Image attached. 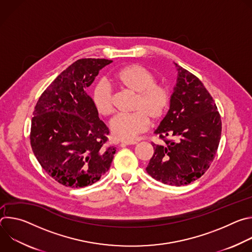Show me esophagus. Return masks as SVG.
I'll return each instance as SVG.
<instances>
[{
  "label": "esophagus",
  "mask_w": 252,
  "mask_h": 252,
  "mask_svg": "<svg viewBox=\"0 0 252 252\" xmlns=\"http://www.w3.org/2000/svg\"><path fill=\"white\" fill-rule=\"evenodd\" d=\"M136 141L134 140H124L121 142L122 146H132V145H136Z\"/></svg>",
  "instance_id": "34e87169"
}]
</instances>
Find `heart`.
<instances>
[{
  "instance_id": "1",
  "label": "heart",
  "mask_w": 252,
  "mask_h": 252,
  "mask_svg": "<svg viewBox=\"0 0 252 252\" xmlns=\"http://www.w3.org/2000/svg\"><path fill=\"white\" fill-rule=\"evenodd\" d=\"M114 82L121 88L135 94L133 113L118 115L110 123L112 135L118 139H133L148 129L152 122L160 121L170 103V92L162 84H158L156 76L140 64L126 65L114 74ZM95 111L100 116H110L114 112L113 94L109 87L99 84L92 95Z\"/></svg>"
}]
</instances>
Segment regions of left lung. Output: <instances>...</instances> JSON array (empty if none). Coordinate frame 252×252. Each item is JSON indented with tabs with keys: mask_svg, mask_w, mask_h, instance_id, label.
Here are the masks:
<instances>
[{
	"mask_svg": "<svg viewBox=\"0 0 252 252\" xmlns=\"http://www.w3.org/2000/svg\"><path fill=\"white\" fill-rule=\"evenodd\" d=\"M176 84L169 110L155 130L164 146L153 145L155 154L146 170L168 186H185L199 178L218 152L221 121L217 104L202 83L174 63Z\"/></svg>",
	"mask_w": 252,
	"mask_h": 252,
	"instance_id": "8db88e82",
	"label": "left lung"
}]
</instances>
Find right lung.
I'll list each match as a JSON object with an SVG mask.
<instances>
[{
	"label": "right lung",
	"mask_w": 252,
	"mask_h": 252,
	"mask_svg": "<svg viewBox=\"0 0 252 252\" xmlns=\"http://www.w3.org/2000/svg\"><path fill=\"white\" fill-rule=\"evenodd\" d=\"M113 61L82 59L56 78L34 106L31 146L44 170L59 184L85 188L111 167L116 148H105L109 128L87 89Z\"/></svg>",
	"instance_id": "obj_1"
}]
</instances>
